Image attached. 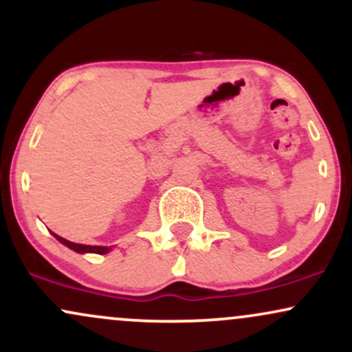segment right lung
Segmentation results:
<instances>
[{"label": "right lung", "mask_w": 352, "mask_h": 352, "mask_svg": "<svg viewBox=\"0 0 352 352\" xmlns=\"http://www.w3.org/2000/svg\"><path fill=\"white\" fill-rule=\"evenodd\" d=\"M52 235H54L56 238H58V240L60 241V243L66 245L67 248L74 250V252H78V253H98V254H104V253H107L109 250H111V248H107V246H91V245H79V243H72V241L66 240V238H63V236L56 235V233H52Z\"/></svg>", "instance_id": "1"}]
</instances>
